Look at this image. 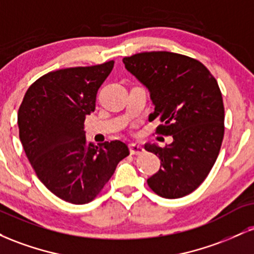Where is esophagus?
<instances>
[{"mask_svg":"<svg viewBox=\"0 0 254 254\" xmlns=\"http://www.w3.org/2000/svg\"><path fill=\"white\" fill-rule=\"evenodd\" d=\"M129 148H130V153L132 154V155H138V154L143 153V147H142L139 143H130L129 144Z\"/></svg>","mask_w":254,"mask_h":254,"instance_id":"esophagus-1","label":"esophagus"}]
</instances>
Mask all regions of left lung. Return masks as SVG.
<instances>
[{
	"label": "left lung",
	"mask_w": 254,
	"mask_h": 254,
	"mask_svg": "<svg viewBox=\"0 0 254 254\" xmlns=\"http://www.w3.org/2000/svg\"><path fill=\"white\" fill-rule=\"evenodd\" d=\"M123 63L149 92L155 107L149 122L159 118L160 132L173 137L165 148L144 145L161 160L148 185L168 199L186 196L208 177L222 144L224 107L217 81L197 60L173 52H142Z\"/></svg>",
	"instance_id": "obj_1"
}]
</instances>
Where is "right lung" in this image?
<instances>
[{"label": "right lung", "instance_id": "right-lung-1", "mask_svg": "<svg viewBox=\"0 0 254 254\" xmlns=\"http://www.w3.org/2000/svg\"><path fill=\"white\" fill-rule=\"evenodd\" d=\"M113 61L51 71L26 92L17 112L19 136L37 177L52 193L72 204L94 199L129 155L124 142L99 147L86 141L83 123L94 112L97 93Z\"/></svg>", "mask_w": 254, "mask_h": 254}]
</instances>
